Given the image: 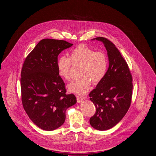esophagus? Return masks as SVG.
Returning a JSON list of instances; mask_svg holds the SVG:
<instances>
[{"instance_id":"esophagus-1","label":"esophagus","mask_w":156,"mask_h":156,"mask_svg":"<svg viewBox=\"0 0 156 156\" xmlns=\"http://www.w3.org/2000/svg\"><path fill=\"white\" fill-rule=\"evenodd\" d=\"M76 99H77V102L78 103H80V102H82L83 101L84 98L83 97H81V96H78V95H76Z\"/></svg>"}]
</instances>
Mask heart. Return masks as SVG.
I'll list each match as a JSON object with an SVG mask.
<instances>
[{
    "label": "heart",
    "instance_id": "obj_1",
    "mask_svg": "<svg viewBox=\"0 0 156 156\" xmlns=\"http://www.w3.org/2000/svg\"><path fill=\"white\" fill-rule=\"evenodd\" d=\"M57 65L58 74L66 80L70 78L72 65L80 67V76L81 77L69 84L68 90L71 93L81 95L88 91L91 83L97 85L102 81L107 72L108 60L104 51H95L81 45L70 51L69 58L60 57Z\"/></svg>",
    "mask_w": 156,
    "mask_h": 156
}]
</instances>
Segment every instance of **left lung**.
I'll use <instances>...</instances> for the list:
<instances>
[{"label":"left lung","mask_w":156,"mask_h":156,"mask_svg":"<svg viewBox=\"0 0 156 156\" xmlns=\"http://www.w3.org/2000/svg\"><path fill=\"white\" fill-rule=\"evenodd\" d=\"M94 39L104 43L109 65L104 79L89 94L96 107L90 123L97 130H106L120 122L130 108L132 75L126 61L111 41L104 37Z\"/></svg>","instance_id":"8db88e82"}]
</instances>
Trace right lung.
<instances>
[{"mask_svg": "<svg viewBox=\"0 0 156 156\" xmlns=\"http://www.w3.org/2000/svg\"><path fill=\"white\" fill-rule=\"evenodd\" d=\"M73 44L53 39L40 41L25 58L21 73V101L27 114L44 130H53L65 121L66 109L76 104L73 94H66L58 74L57 57Z\"/></svg>", "mask_w": 156, "mask_h": 156, "instance_id": "right-lung-1", "label": "right lung"}]
</instances>
